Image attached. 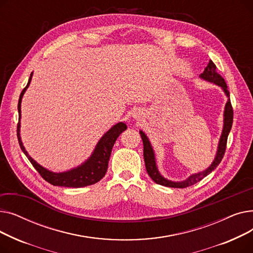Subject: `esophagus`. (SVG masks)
I'll use <instances>...</instances> for the list:
<instances>
[{
	"label": "esophagus",
	"mask_w": 253,
	"mask_h": 253,
	"mask_svg": "<svg viewBox=\"0 0 253 253\" xmlns=\"http://www.w3.org/2000/svg\"><path fill=\"white\" fill-rule=\"evenodd\" d=\"M141 116H142V113H141V111H139V110H135V111L133 112V114H132V117H133L134 119H140Z\"/></svg>",
	"instance_id": "obj_1"
}]
</instances>
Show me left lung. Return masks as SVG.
<instances>
[{"label": "left lung", "instance_id": "8db88e82", "mask_svg": "<svg viewBox=\"0 0 253 253\" xmlns=\"http://www.w3.org/2000/svg\"><path fill=\"white\" fill-rule=\"evenodd\" d=\"M199 77H200L202 80H204V81L213 83V84L219 86L222 89V91L224 92L225 96L228 97V101H227V103H225V106H224L223 127H222V132H221V135H220V138L218 141L217 152H216L213 162H212L211 165L208 168H206L204 171L192 174L187 179H184L182 181H172V180H169V179L165 178L164 176H162L160 171L158 170L154 149L152 147V144H151L147 134H145L142 130H140L139 133H140V136H141V139L143 142V158H144L145 168H147L148 174L156 183L164 185V187L182 189V188L190 187V185H193V184L197 183L198 181H200L205 176L210 174L211 172L218 166V164L222 160L224 152H225L228 136H229V133H230V131L232 129V125H233V108L231 104L230 92L228 90V86L224 82V79L216 72V65L213 63V61L212 60L209 61L204 72Z\"/></svg>", "mask_w": 253, "mask_h": 253}]
</instances>
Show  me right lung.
<instances>
[{
    "label": "right lung",
    "mask_w": 253,
    "mask_h": 253,
    "mask_svg": "<svg viewBox=\"0 0 253 253\" xmlns=\"http://www.w3.org/2000/svg\"><path fill=\"white\" fill-rule=\"evenodd\" d=\"M33 78V73L30 76L28 85L22 90L18 100V114H19V121L17 125V138L20 145L21 151L24 155L28 157L30 162L36 168L41 176L53 185H58V187H65V188H83L87 185L94 184L99 181L106 173L108 170L109 160L111 157L112 149L114 147V143L119 137V135L122 133L123 131L127 129V125L123 122H119L114 125L108 132L102 135V137L98 140L97 144L95 145L94 151L92 152L91 156L87 160L71 170L63 171V172H53L48 170L47 168L43 167L37 163L34 159L26 152L25 148L23 147V143L20 137V118H21V100L24 95L26 89L29 88L31 81Z\"/></svg>",
    "instance_id": "1"
}]
</instances>
